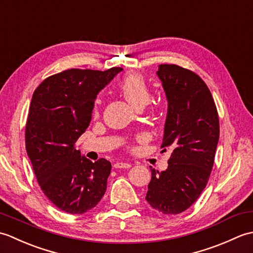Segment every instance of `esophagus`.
I'll use <instances>...</instances> for the list:
<instances>
[{
  "label": "esophagus",
  "instance_id": "obj_1",
  "mask_svg": "<svg viewBox=\"0 0 253 253\" xmlns=\"http://www.w3.org/2000/svg\"><path fill=\"white\" fill-rule=\"evenodd\" d=\"M114 168L115 169H129L131 168V164L130 163H125V162H117L114 164Z\"/></svg>",
  "mask_w": 253,
  "mask_h": 253
}]
</instances>
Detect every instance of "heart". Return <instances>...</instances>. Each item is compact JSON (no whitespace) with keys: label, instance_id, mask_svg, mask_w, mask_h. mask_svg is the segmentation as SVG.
Segmentation results:
<instances>
[{"label":"heart","instance_id":"heart-1","mask_svg":"<svg viewBox=\"0 0 253 253\" xmlns=\"http://www.w3.org/2000/svg\"><path fill=\"white\" fill-rule=\"evenodd\" d=\"M118 89H120L121 93L128 103L136 107V109L147 105L150 96H151V92H150L146 80L140 74L137 73H129L125 75L118 84ZM101 103L102 101L100 98L95 99L93 105L94 115L99 114Z\"/></svg>","mask_w":253,"mask_h":253}]
</instances>
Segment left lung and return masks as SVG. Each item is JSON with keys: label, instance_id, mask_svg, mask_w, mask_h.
<instances>
[{"label": "left lung", "instance_id": "obj_1", "mask_svg": "<svg viewBox=\"0 0 253 253\" xmlns=\"http://www.w3.org/2000/svg\"><path fill=\"white\" fill-rule=\"evenodd\" d=\"M157 75L168 100L161 148L171 154L165 170L151 168L146 200L160 213L178 214L197 201L208 184L219 137L218 115L197 74L162 64Z\"/></svg>", "mask_w": 253, "mask_h": 253}]
</instances>
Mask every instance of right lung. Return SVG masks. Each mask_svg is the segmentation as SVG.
Wrapping results in <instances>:
<instances>
[{
    "label": "right lung",
    "mask_w": 253,
    "mask_h": 253,
    "mask_svg": "<svg viewBox=\"0 0 253 253\" xmlns=\"http://www.w3.org/2000/svg\"><path fill=\"white\" fill-rule=\"evenodd\" d=\"M122 71L68 69L44 79L32 94L27 154L42 191L62 211L84 214L104 196L111 163H92L75 142L89 126L96 95Z\"/></svg>",
    "instance_id": "1"
}]
</instances>
